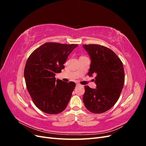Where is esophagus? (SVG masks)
Returning a JSON list of instances; mask_svg holds the SVG:
<instances>
[{"mask_svg":"<svg viewBox=\"0 0 146 146\" xmlns=\"http://www.w3.org/2000/svg\"><path fill=\"white\" fill-rule=\"evenodd\" d=\"M76 86H82V85H80V84H77Z\"/></svg>","mask_w":146,"mask_h":146,"instance_id":"34e87169","label":"esophagus"}]
</instances>
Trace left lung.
I'll list each match as a JSON object with an SVG mask.
<instances>
[{"instance_id": "8db88e82", "label": "left lung", "mask_w": 146, "mask_h": 146, "mask_svg": "<svg viewBox=\"0 0 146 146\" xmlns=\"http://www.w3.org/2000/svg\"><path fill=\"white\" fill-rule=\"evenodd\" d=\"M90 56L89 76L95 75L96 89L85 86L83 101L87 110L99 114L112 108L119 98L125 81L123 64L110 48L99 44H84Z\"/></svg>"}]
</instances>
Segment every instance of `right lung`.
<instances>
[{
	"label": "right lung",
	"mask_w": 146,
	"mask_h": 146,
	"mask_svg": "<svg viewBox=\"0 0 146 146\" xmlns=\"http://www.w3.org/2000/svg\"><path fill=\"white\" fill-rule=\"evenodd\" d=\"M78 44L46 42L30 54L24 69L29 93L36 107L50 114L63 111L70 100L76 83L55 77L61 72L69 55Z\"/></svg>",
	"instance_id": "obj_1"
}]
</instances>
